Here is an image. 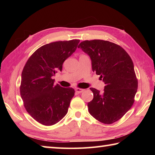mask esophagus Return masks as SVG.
<instances>
[{
	"label": "esophagus",
	"instance_id": "esophagus-1",
	"mask_svg": "<svg viewBox=\"0 0 155 155\" xmlns=\"http://www.w3.org/2000/svg\"><path fill=\"white\" fill-rule=\"evenodd\" d=\"M84 89H83V88H75V91H76V93H83V92L84 91Z\"/></svg>",
	"mask_w": 155,
	"mask_h": 155
}]
</instances>
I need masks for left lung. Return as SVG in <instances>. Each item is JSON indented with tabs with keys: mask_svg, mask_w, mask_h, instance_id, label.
<instances>
[{
	"mask_svg": "<svg viewBox=\"0 0 155 155\" xmlns=\"http://www.w3.org/2000/svg\"><path fill=\"white\" fill-rule=\"evenodd\" d=\"M78 48L89 55L93 71L105 84L103 93L90 88L94 97L88 103V112L104 124L117 122L133 106L137 91L132 59L120 46L107 41H84Z\"/></svg>",
	"mask_w": 155,
	"mask_h": 155,
	"instance_id": "left-lung-1",
	"label": "left lung"
}]
</instances>
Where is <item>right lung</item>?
Wrapping results in <instances>:
<instances>
[{"label": "right lung", "mask_w": 155, "mask_h": 155, "mask_svg": "<svg viewBox=\"0 0 155 155\" xmlns=\"http://www.w3.org/2000/svg\"><path fill=\"white\" fill-rule=\"evenodd\" d=\"M80 40L57 41L38 48L22 72L20 93L28 113L45 126L58 123L67 114L74 95L72 88L54 84L52 77L77 48Z\"/></svg>", "instance_id": "obj_1"}]
</instances>
